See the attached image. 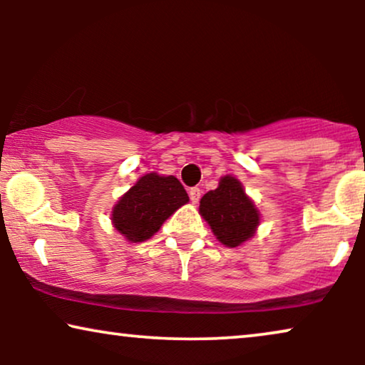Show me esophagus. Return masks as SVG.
Masks as SVG:
<instances>
[{
    "instance_id": "1",
    "label": "esophagus",
    "mask_w": 365,
    "mask_h": 365,
    "mask_svg": "<svg viewBox=\"0 0 365 365\" xmlns=\"http://www.w3.org/2000/svg\"><path fill=\"white\" fill-rule=\"evenodd\" d=\"M201 194H202V191L199 187H191L189 189V197H191V201L196 204L199 199H201Z\"/></svg>"
}]
</instances>
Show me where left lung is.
<instances>
[{
    "label": "left lung",
    "mask_w": 365,
    "mask_h": 365,
    "mask_svg": "<svg viewBox=\"0 0 365 365\" xmlns=\"http://www.w3.org/2000/svg\"><path fill=\"white\" fill-rule=\"evenodd\" d=\"M199 214L204 217L214 236L226 247H239L254 237L261 212L244 191L237 178L222 176L216 189L204 194L199 201Z\"/></svg>",
    "instance_id": "1"
}]
</instances>
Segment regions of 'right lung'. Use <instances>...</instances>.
Wrapping results in <instances>:
<instances>
[{"mask_svg": "<svg viewBox=\"0 0 365 365\" xmlns=\"http://www.w3.org/2000/svg\"><path fill=\"white\" fill-rule=\"evenodd\" d=\"M187 201L186 189L176 178L148 173L114 204L111 211L113 227L128 242H144Z\"/></svg>", "mask_w": 365, "mask_h": 365, "instance_id": "1", "label": "right lung"}]
</instances>
